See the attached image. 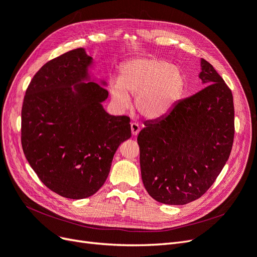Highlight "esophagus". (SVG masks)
I'll list each match as a JSON object with an SVG mask.
<instances>
[{"instance_id":"1","label":"esophagus","mask_w":257,"mask_h":257,"mask_svg":"<svg viewBox=\"0 0 257 257\" xmlns=\"http://www.w3.org/2000/svg\"><path fill=\"white\" fill-rule=\"evenodd\" d=\"M130 128H131V134H132V136L136 137V136L139 135V132H140V126L138 125L137 122H131Z\"/></svg>"}]
</instances>
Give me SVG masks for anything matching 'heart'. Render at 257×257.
Returning a JSON list of instances; mask_svg holds the SVG:
<instances>
[{"label":"heart","mask_w":257,"mask_h":257,"mask_svg":"<svg viewBox=\"0 0 257 257\" xmlns=\"http://www.w3.org/2000/svg\"><path fill=\"white\" fill-rule=\"evenodd\" d=\"M183 73L170 63L155 57L134 59L121 66L120 77L110 80L109 89L118 110L130 106L136 97V107L146 119L158 120L169 115L183 95Z\"/></svg>","instance_id":"obj_1"}]
</instances>
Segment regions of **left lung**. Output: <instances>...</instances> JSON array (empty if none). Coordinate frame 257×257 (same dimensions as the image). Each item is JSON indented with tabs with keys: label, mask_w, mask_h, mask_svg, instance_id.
<instances>
[{
	"label": "left lung",
	"mask_w": 257,
	"mask_h": 257,
	"mask_svg": "<svg viewBox=\"0 0 257 257\" xmlns=\"http://www.w3.org/2000/svg\"><path fill=\"white\" fill-rule=\"evenodd\" d=\"M205 86L179 100L140 131L141 176L154 200L185 205L201 197L224 168L234 141L233 95L212 65L201 59Z\"/></svg>",
	"instance_id": "1"
}]
</instances>
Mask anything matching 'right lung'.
I'll list each match as a JSON object with an SVG mask.
<instances>
[{"mask_svg":"<svg viewBox=\"0 0 257 257\" xmlns=\"http://www.w3.org/2000/svg\"><path fill=\"white\" fill-rule=\"evenodd\" d=\"M93 69L84 48L60 55L35 74L22 105L24 156L45 186L72 200L102 187L114 154L131 137L129 117L104 110L107 84Z\"/></svg>","mask_w":257,"mask_h":257,"instance_id":"right-lung-1","label":"right lung"}]
</instances>
